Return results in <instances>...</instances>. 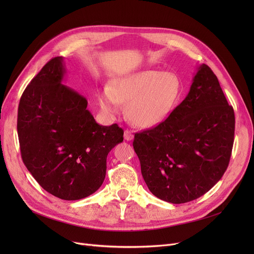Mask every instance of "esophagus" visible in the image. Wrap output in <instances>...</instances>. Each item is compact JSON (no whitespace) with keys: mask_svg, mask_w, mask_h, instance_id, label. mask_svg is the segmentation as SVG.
<instances>
[{"mask_svg":"<svg viewBox=\"0 0 254 254\" xmlns=\"http://www.w3.org/2000/svg\"><path fill=\"white\" fill-rule=\"evenodd\" d=\"M134 138V134H132V131L130 129H125V139L127 141H130Z\"/></svg>","mask_w":254,"mask_h":254,"instance_id":"1","label":"esophagus"}]
</instances>
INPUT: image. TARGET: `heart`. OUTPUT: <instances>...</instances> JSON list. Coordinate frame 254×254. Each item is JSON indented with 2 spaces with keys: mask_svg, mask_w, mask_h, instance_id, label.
<instances>
[{
  "mask_svg": "<svg viewBox=\"0 0 254 254\" xmlns=\"http://www.w3.org/2000/svg\"><path fill=\"white\" fill-rule=\"evenodd\" d=\"M182 91L177 74L147 70L130 73L113 80L99 92L101 109L116 114L127 102L126 112L130 122L142 127L159 124L177 105Z\"/></svg>",
  "mask_w": 254,
  "mask_h": 254,
  "instance_id": "heart-1",
  "label": "heart"
}]
</instances>
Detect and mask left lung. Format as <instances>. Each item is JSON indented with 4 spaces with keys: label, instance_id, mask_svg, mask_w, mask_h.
<instances>
[{
    "label": "left lung",
    "instance_id": "8db88e82",
    "mask_svg": "<svg viewBox=\"0 0 254 254\" xmlns=\"http://www.w3.org/2000/svg\"><path fill=\"white\" fill-rule=\"evenodd\" d=\"M235 113L216 75L198 66L189 95L156 127L136 132L135 152L149 190L172 204L202 196L228 169Z\"/></svg>",
    "mask_w": 254,
    "mask_h": 254
}]
</instances>
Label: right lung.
<instances>
[{
    "mask_svg": "<svg viewBox=\"0 0 254 254\" xmlns=\"http://www.w3.org/2000/svg\"><path fill=\"white\" fill-rule=\"evenodd\" d=\"M63 62L51 59L24 89L17 132L22 162L36 181L52 195L75 201L101 188L107 155L124 141V129L97 124L86 99L62 84Z\"/></svg>",
    "mask_w": 254,
    "mask_h": 254,
    "instance_id": "right-lung-1",
    "label": "right lung"
}]
</instances>
